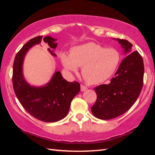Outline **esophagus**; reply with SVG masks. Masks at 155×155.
Segmentation results:
<instances>
[{
    "label": "esophagus",
    "instance_id": "34e87169",
    "mask_svg": "<svg viewBox=\"0 0 155 155\" xmlns=\"http://www.w3.org/2000/svg\"><path fill=\"white\" fill-rule=\"evenodd\" d=\"M87 87H86V86H85V85H82V84H81V90L82 91H85L86 90H87Z\"/></svg>",
    "mask_w": 155,
    "mask_h": 155
}]
</instances>
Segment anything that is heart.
Segmentation results:
<instances>
[{
    "label": "heart",
    "instance_id": "1",
    "mask_svg": "<svg viewBox=\"0 0 155 155\" xmlns=\"http://www.w3.org/2000/svg\"><path fill=\"white\" fill-rule=\"evenodd\" d=\"M60 60L68 73L76 72L78 67H81L86 82L96 85L114 74L119 64L120 54L115 48H105L100 44L89 42L73 47L70 54L62 52Z\"/></svg>",
    "mask_w": 155,
    "mask_h": 155
}]
</instances>
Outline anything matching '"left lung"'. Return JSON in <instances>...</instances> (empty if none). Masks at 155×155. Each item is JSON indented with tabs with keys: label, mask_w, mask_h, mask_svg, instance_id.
Wrapping results in <instances>:
<instances>
[{
	"label": "left lung",
	"mask_w": 155,
	"mask_h": 155,
	"mask_svg": "<svg viewBox=\"0 0 155 155\" xmlns=\"http://www.w3.org/2000/svg\"><path fill=\"white\" fill-rule=\"evenodd\" d=\"M117 40L124 48L125 53L130 52L132 44L122 39L117 38ZM143 74L142 57L137 51L131 52L122 60L111 82L94 87L97 99L91 108L94 116L110 120L127 112L140 96Z\"/></svg>",
	"instance_id": "8db88e82"
}]
</instances>
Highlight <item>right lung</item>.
Listing matches in <instances>:
<instances>
[{"label":"right lung","mask_w":155,"mask_h":155,"mask_svg":"<svg viewBox=\"0 0 155 155\" xmlns=\"http://www.w3.org/2000/svg\"><path fill=\"white\" fill-rule=\"evenodd\" d=\"M43 36H38L28 41L15 55L13 65V87L18 101L28 113L36 119L46 122H57L66 116L70 104L81 90L77 81L68 82L57 71L50 82L40 87L31 86L22 74V64L28 49L35 44H41ZM57 40L50 36L44 38L51 48H55ZM52 55L56 54L48 48Z\"/></svg>","instance_id":"add662e5"}]
</instances>
